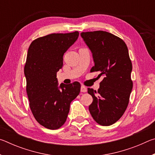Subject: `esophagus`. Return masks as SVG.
Returning <instances> with one entry per match:
<instances>
[{
    "mask_svg": "<svg viewBox=\"0 0 155 155\" xmlns=\"http://www.w3.org/2000/svg\"><path fill=\"white\" fill-rule=\"evenodd\" d=\"M81 92H86V91H87V87H85L84 85H81Z\"/></svg>",
    "mask_w": 155,
    "mask_h": 155,
    "instance_id": "esophagus-1",
    "label": "esophagus"
}]
</instances>
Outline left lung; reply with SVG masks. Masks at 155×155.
<instances>
[{"label":"left lung","instance_id":"left-lung-1","mask_svg":"<svg viewBox=\"0 0 155 155\" xmlns=\"http://www.w3.org/2000/svg\"><path fill=\"white\" fill-rule=\"evenodd\" d=\"M81 36L92 53L91 72H99L98 77H103L98 91L87 89L93 98L89 111L98 124L110 126L124 114L133 89L128 48L122 39L106 31L83 32Z\"/></svg>","mask_w":155,"mask_h":155}]
</instances>
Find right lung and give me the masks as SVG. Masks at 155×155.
I'll list each match as a JSON object with an SVG mask.
<instances>
[{"label":"right lung","instance_id":"1","mask_svg":"<svg viewBox=\"0 0 155 155\" xmlns=\"http://www.w3.org/2000/svg\"><path fill=\"white\" fill-rule=\"evenodd\" d=\"M78 35V31L50 34L33 41L28 50L25 75L30 108L38 122L48 129L64 124L70 103L80 93L77 81L59 85L57 78L64 53Z\"/></svg>","mask_w":155,"mask_h":155}]
</instances>
